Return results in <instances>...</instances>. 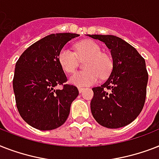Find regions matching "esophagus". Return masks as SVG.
Instances as JSON below:
<instances>
[{
    "label": "esophagus",
    "mask_w": 159,
    "mask_h": 159,
    "mask_svg": "<svg viewBox=\"0 0 159 159\" xmlns=\"http://www.w3.org/2000/svg\"><path fill=\"white\" fill-rule=\"evenodd\" d=\"M84 87H78V91H79V92L81 93V92H82L83 91H84Z\"/></svg>",
    "instance_id": "1"
}]
</instances>
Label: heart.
I'll list each match as a JSON object with an SVG mask.
<instances>
[{"instance_id": "b5f03b06", "label": "heart", "mask_w": 159, "mask_h": 159, "mask_svg": "<svg viewBox=\"0 0 159 159\" xmlns=\"http://www.w3.org/2000/svg\"><path fill=\"white\" fill-rule=\"evenodd\" d=\"M77 52L64 48L58 53V62L67 73H73L78 67L79 59L86 60L83 65L85 71L76 72L70 77V83L83 87L95 84L98 77L105 78L111 73L113 63L108 55L102 53V49L92 40H84L76 45Z\"/></svg>"}]
</instances>
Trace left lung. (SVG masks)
I'll use <instances>...</instances> for the list:
<instances>
[{
	"instance_id": "8db88e82",
	"label": "left lung",
	"mask_w": 159,
	"mask_h": 159,
	"mask_svg": "<svg viewBox=\"0 0 159 159\" xmlns=\"http://www.w3.org/2000/svg\"><path fill=\"white\" fill-rule=\"evenodd\" d=\"M89 36L106 43L113 58V70L108 80L92 88V116L106 128L124 127L137 118L144 106L148 78L144 58L119 37Z\"/></svg>"
}]
</instances>
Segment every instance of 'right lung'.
Wrapping results in <instances>:
<instances>
[{
  "mask_svg": "<svg viewBox=\"0 0 159 159\" xmlns=\"http://www.w3.org/2000/svg\"><path fill=\"white\" fill-rule=\"evenodd\" d=\"M79 34H52L25 50L16 62L13 78L16 103L26 123L40 130L64 124L70 106L79 94L77 87L66 84L67 77L58 62L63 46ZM61 84V90L54 89Z\"/></svg>",
  "mask_w": 159,
  "mask_h": 159,
  "instance_id": "obj_1",
  "label": "right lung"
}]
</instances>
